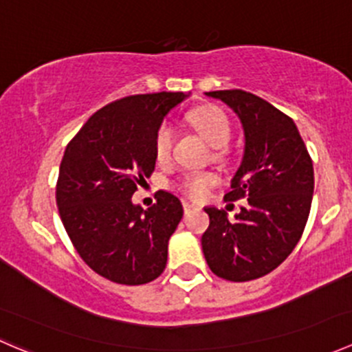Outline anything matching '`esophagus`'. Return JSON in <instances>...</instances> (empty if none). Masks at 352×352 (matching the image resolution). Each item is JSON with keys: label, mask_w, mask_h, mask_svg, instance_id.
Wrapping results in <instances>:
<instances>
[{"label": "esophagus", "mask_w": 352, "mask_h": 352, "mask_svg": "<svg viewBox=\"0 0 352 352\" xmlns=\"http://www.w3.org/2000/svg\"><path fill=\"white\" fill-rule=\"evenodd\" d=\"M182 204H184V212H186V214H189V212L196 211V209H197V206H196V204H192V202H187V201H184Z\"/></svg>", "instance_id": "1"}]
</instances>
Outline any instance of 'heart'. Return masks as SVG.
Listing matches in <instances>:
<instances>
[{"instance_id":"obj_1","label":"heart","mask_w":352,"mask_h":352,"mask_svg":"<svg viewBox=\"0 0 352 352\" xmlns=\"http://www.w3.org/2000/svg\"><path fill=\"white\" fill-rule=\"evenodd\" d=\"M189 122L194 129L211 144L212 148H223L230 141L232 127L225 113L216 107H199L189 113ZM175 131L172 124L162 122L155 133V155L158 162H166L172 155ZM216 182V177L209 172L187 173L179 180V189L189 197L199 199Z\"/></svg>"}]
</instances>
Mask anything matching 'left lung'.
Wrapping results in <instances>:
<instances>
[{"label": "left lung", "instance_id": "obj_1", "mask_svg": "<svg viewBox=\"0 0 352 352\" xmlns=\"http://www.w3.org/2000/svg\"><path fill=\"white\" fill-rule=\"evenodd\" d=\"M206 95L242 122L243 158L225 199L247 197L248 206L233 221L223 209L206 208L202 252L218 278L252 281L274 271L300 242L314 197V163L296 124L274 105L243 90Z\"/></svg>", "mask_w": 352, "mask_h": 352}]
</instances>
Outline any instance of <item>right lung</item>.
Here are the masks:
<instances>
[{
	"mask_svg": "<svg viewBox=\"0 0 352 352\" xmlns=\"http://www.w3.org/2000/svg\"><path fill=\"white\" fill-rule=\"evenodd\" d=\"M187 97L162 91L120 98L97 110L66 146L56 186L59 216L80 257L109 281L146 285L165 269L182 204L166 190L148 209L131 197L153 173L163 117Z\"/></svg>",
	"mask_w": 352,
	"mask_h": 352,
	"instance_id": "right-lung-1",
	"label": "right lung"
}]
</instances>
